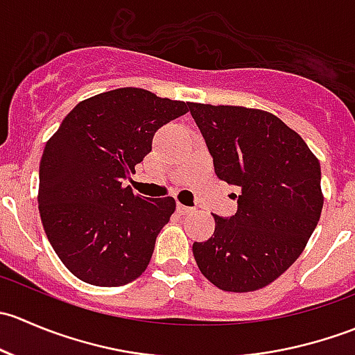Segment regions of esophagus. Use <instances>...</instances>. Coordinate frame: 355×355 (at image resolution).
<instances>
[{"instance_id":"esophagus-1","label":"esophagus","mask_w":355,"mask_h":355,"mask_svg":"<svg viewBox=\"0 0 355 355\" xmlns=\"http://www.w3.org/2000/svg\"><path fill=\"white\" fill-rule=\"evenodd\" d=\"M177 211L180 214H194L196 213V207H191V206H184V204L178 202L177 204Z\"/></svg>"}]
</instances>
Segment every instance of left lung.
Masks as SVG:
<instances>
[{
    "label": "left lung",
    "instance_id": "left-lung-1",
    "mask_svg": "<svg viewBox=\"0 0 355 355\" xmlns=\"http://www.w3.org/2000/svg\"><path fill=\"white\" fill-rule=\"evenodd\" d=\"M220 180L241 189L237 213L216 216L209 241L194 242L200 273L227 292H252L287 271L313 235L321 166L280 118L242 106L189 105Z\"/></svg>",
    "mask_w": 355,
    "mask_h": 355
}]
</instances>
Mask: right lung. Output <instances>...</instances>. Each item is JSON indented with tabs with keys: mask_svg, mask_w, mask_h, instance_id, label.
<instances>
[{
	"mask_svg": "<svg viewBox=\"0 0 355 355\" xmlns=\"http://www.w3.org/2000/svg\"><path fill=\"white\" fill-rule=\"evenodd\" d=\"M189 103L123 87L78 103L46 144L39 166V213L49 244L82 282L121 287L141 277L173 198L123 187L151 153L164 123Z\"/></svg>",
	"mask_w": 355,
	"mask_h": 355,
	"instance_id": "obj_1",
	"label": "right lung"
}]
</instances>
